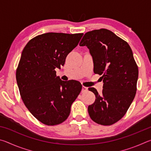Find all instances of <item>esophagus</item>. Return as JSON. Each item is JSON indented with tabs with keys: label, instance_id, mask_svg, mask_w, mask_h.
I'll return each mask as SVG.
<instances>
[{
	"label": "esophagus",
	"instance_id": "esophagus-1",
	"mask_svg": "<svg viewBox=\"0 0 151 151\" xmlns=\"http://www.w3.org/2000/svg\"><path fill=\"white\" fill-rule=\"evenodd\" d=\"M87 91H88V88L86 87V86H83V87H82V93H85V92H86Z\"/></svg>",
	"mask_w": 151,
	"mask_h": 151
}]
</instances>
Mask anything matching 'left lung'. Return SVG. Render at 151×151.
Segmentation results:
<instances>
[{
    "instance_id": "left-lung-1",
    "label": "left lung",
    "mask_w": 151,
    "mask_h": 151,
    "mask_svg": "<svg viewBox=\"0 0 151 151\" xmlns=\"http://www.w3.org/2000/svg\"><path fill=\"white\" fill-rule=\"evenodd\" d=\"M79 45L89 49L94 73L102 75L101 94L93 87V104L88 106L91 119L101 125H111L122 119L136 94L139 70L129 44L109 30L85 33Z\"/></svg>"
}]
</instances>
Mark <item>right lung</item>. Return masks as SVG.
I'll use <instances>...</instances> for the list:
<instances>
[{
    "label": "right lung",
    "mask_w": 151,
    "mask_h": 151,
    "mask_svg": "<svg viewBox=\"0 0 151 151\" xmlns=\"http://www.w3.org/2000/svg\"><path fill=\"white\" fill-rule=\"evenodd\" d=\"M83 35L45 33L29 40L22 50L16 72L17 85L24 105L43 124L53 126L65 121L81 91L78 81L60 80L55 69L65 65Z\"/></svg>",
    "instance_id": "1"
}]
</instances>
